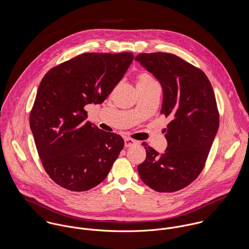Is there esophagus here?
<instances>
[{"mask_svg":"<svg viewBox=\"0 0 249 249\" xmlns=\"http://www.w3.org/2000/svg\"><path fill=\"white\" fill-rule=\"evenodd\" d=\"M138 141L132 139V138H124V145L126 147H129L131 145H134V144H137Z\"/></svg>","mask_w":249,"mask_h":249,"instance_id":"esophagus-1","label":"esophagus"}]
</instances>
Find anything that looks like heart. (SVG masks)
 Instances as JSON below:
<instances>
[{
    "mask_svg": "<svg viewBox=\"0 0 249 249\" xmlns=\"http://www.w3.org/2000/svg\"><path fill=\"white\" fill-rule=\"evenodd\" d=\"M156 82L155 79L147 72H141L137 77V85H145Z\"/></svg>",
    "mask_w": 249,
    "mask_h": 249,
    "instance_id": "b5f03b06",
    "label": "heart"
}]
</instances>
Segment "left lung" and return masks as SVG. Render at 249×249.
Wrapping results in <instances>:
<instances>
[{
    "label": "left lung",
    "instance_id": "left-lung-1",
    "mask_svg": "<svg viewBox=\"0 0 249 249\" xmlns=\"http://www.w3.org/2000/svg\"><path fill=\"white\" fill-rule=\"evenodd\" d=\"M135 59L161 83V114L172 118L165 129L166 151L160 155L144 146L146 157L138 173L156 192H177L202 172L217 132L219 115L213 88L203 71L176 54L140 53Z\"/></svg>",
    "mask_w": 249,
    "mask_h": 249
}]
</instances>
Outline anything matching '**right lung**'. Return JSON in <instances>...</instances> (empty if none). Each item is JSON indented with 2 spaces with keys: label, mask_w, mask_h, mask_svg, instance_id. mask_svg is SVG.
<instances>
[{
  "label": "right lung",
  "mask_w": 249,
  "mask_h": 249,
  "mask_svg": "<svg viewBox=\"0 0 249 249\" xmlns=\"http://www.w3.org/2000/svg\"><path fill=\"white\" fill-rule=\"evenodd\" d=\"M133 58L128 52L82 53L41 80L30 125L42 165L59 186L84 192L107 178L124 142L86 122L84 107L106 101Z\"/></svg>",
  "instance_id": "1"
}]
</instances>
